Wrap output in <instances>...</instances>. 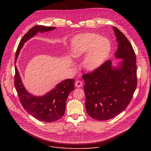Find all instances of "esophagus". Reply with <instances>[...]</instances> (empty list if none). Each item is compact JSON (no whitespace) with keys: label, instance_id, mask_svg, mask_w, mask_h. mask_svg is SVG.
<instances>
[{"label":"esophagus","instance_id":"1","mask_svg":"<svg viewBox=\"0 0 151 151\" xmlns=\"http://www.w3.org/2000/svg\"><path fill=\"white\" fill-rule=\"evenodd\" d=\"M75 87H78V88H79V87H82V82L81 81H77L75 82Z\"/></svg>","mask_w":151,"mask_h":151}]
</instances>
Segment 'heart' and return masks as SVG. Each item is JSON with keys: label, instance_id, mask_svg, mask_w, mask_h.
<instances>
[{"label": "heart", "instance_id": "1", "mask_svg": "<svg viewBox=\"0 0 151 151\" xmlns=\"http://www.w3.org/2000/svg\"><path fill=\"white\" fill-rule=\"evenodd\" d=\"M111 50L109 40L99 34L87 33L76 36L71 42V54L79 58L85 54L83 66L93 71L101 66L108 57Z\"/></svg>", "mask_w": 151, "mask_h": 151}]
</instances>
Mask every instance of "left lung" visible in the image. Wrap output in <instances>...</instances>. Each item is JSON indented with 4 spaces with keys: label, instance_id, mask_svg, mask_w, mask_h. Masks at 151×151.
I'll use <instances>...</instances> for the list:
<instances>
[{
    "label": "left lung",
    "instance_id": "8db88e82",
    "mask_svg": "<svg viewBox=\"0 0 151 151\" xmlns=\"http://www.w3.org/2000/svg\"><path fill=\"white\" fill-rule=\"evenodd\" d=\"M119 43L115 57L122 59L114 66L107 60L93 73L83 75L85 107L98 121H106L122 112L130 102L137 87L136 58L126 36L113 27Z\"/></svg>",
    "mask_w": 151,
    "mask_h": 151
}]
</instances>
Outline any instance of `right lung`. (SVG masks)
Listing matches in <instances>:
<instances>
[{
    "mask_svg": "<svg viewBox=\"0 0 151 151\" xmlns=\"http://www.w3.org/2000/svg\"><path fill=\"white\" fill-rule=\"evenodd\" d=\"M55 29V27L44 26H36L30 29L20 40L15 60L14 85L19 101L29 114L40 121L46 122L57 121L64 114L67 98L70 93L74 90L75 79H65L58 83L55 88L46 94L41 96H34L29 93L24 87L15 64L21 50L27 40L39 32L42 33Z\"/></svg>",
    "mask_w": 151,
    "mask_h": 151,
    "instance_id": "add662e5",
    "label": "right lung"
}]
</instances>
